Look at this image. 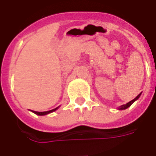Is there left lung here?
Wrapping results in <instances>:
<instances>
[{
	"label": "left lung",
	"instance_id": "1",
	"mask_svg": "<svg viewBox=\"0 0 156 156\" xmlns=\"http://www.w3.org/2000/svg\"><path fill=\"white\" fill-rule=\"evenodd\" d=\"M140 96H141V93L139 94L138 96H137V97H136V98H134L133 100H132L131 101H129V102H128V103H127V104H126V105H121V106L119 107V110H126L127 108H128V107H129V106H131V105L133 104V102L135 101H136V100L138 99L139 97H140Z\"/></svg>",
	"mask_w": 156,
	"mask_h": 156
}]
</instances>
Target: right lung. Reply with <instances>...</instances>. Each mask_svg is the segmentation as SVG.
Segmentation results:
<instances>
[{"mask_svg":"<svg viewBox=\"0 0 156 156\" xmlns=\"http://www.w3.org/2000/svg\"><path fill=\"white\" fill-rule=\"evenodd\" d=\"M57 109H58V107H57V108H55V109H53V110H49V111H44V112H37V111H33V113L37 115H47V114H50V113L54 112L55 110H56Z\"/></svg>","mask_w":156,"mask_h":156,"instance_id":"obj_1","label":"right lung"}]
</instances>
